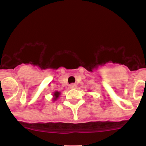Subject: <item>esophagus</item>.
I'll return each mask as SVG.
<instances>
[{
    "label": "esophagus",
    "instance_id": "esophagus-1",
    "mask_svg": "<svg viewBox=\"0 0 146 146\" xmlns=\"http://www.w3.org/2000/svg\"><path fill=\"white\" fill-rule=\"evenodd\" d=\"M77 88V85H76V84L72 83L70 85V88H71V89H75V88Z\"/></svg>",
    "mask_w": 146,
    "mask_h": 146
}]
</instances>
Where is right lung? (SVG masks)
Returning a JSON list of instances; mask_svg holds the SVG:
<instances>
[{
  "mask_svg": "<svg viewBox=\"0 0 146 146\" xmlns=\"http://www.w3.org/2000/svg\"><path fill=\"white\" fill-rule=\"evenodd\" d=\"M59 95H60V92H57V91H56V92H54V100H57V98H58V96H59Z\"/></svg>",
  "mask_w": 146,
  "mask_h": 146,
  "instance_id": "1",
  "label": "right lung"
}]
</instances>
